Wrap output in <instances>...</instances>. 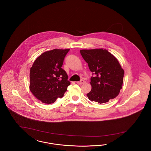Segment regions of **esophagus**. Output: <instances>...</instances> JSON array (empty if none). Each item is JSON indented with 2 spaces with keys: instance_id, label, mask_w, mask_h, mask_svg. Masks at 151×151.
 Listing matches in <instances>:
<instances>
[{
  "instance_id": "34e87169",
  "label": "esophagus",
  "mask_w": 151,
  "mask_h": 151,
  "mask_svg": "<svg viewBox=\"0 0 151 151\" xmlns=\"http://www.w3.org/2000/svg\"><path fill=\"white\" fill-rule=\"evenodd\" d=\"M76 83H77V84H78L81 85V84H83L85 83V81H84V80H81L80 81H78V82H76Z\"/></svg>"
}]
</instances>
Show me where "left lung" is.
<instances>
[{"mask_svg":"<svg viewBox=\"0 0 151 151\" xmlns=\"http://www.w3.org/2000/svg\"><path fill=\"white\" fill-rule=\"evenodd\" d=\"M80 51L94 75L91 78L92 89L86 94L88 99L104 104L115 98L122 89L124 76V70L118 59L104 49Z\"/></svg>","mask_w":151,"mask_h":151,"instance_id":"obj_1","label":"left lung"}]
</instances>
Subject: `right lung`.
<instances>
[{
  "mask_svg": "<svg viewBox=\"0 0 151 151\" xmlns=\"http://www.w3.org/2000/svg\"><path fill=\"white\" fill-rule=\"evenodd\" d=\"M70 49H54L43 52L36 58L30 70V92L46 104L62 98L70 82L62 68L65 56Z\"/></svg>",
  "mask_w": 151,
  "mask_h": 151,
  "instance_id": "1",
  "label": "right lung"
}]
</instances>
